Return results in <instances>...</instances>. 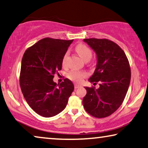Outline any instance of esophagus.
I'll return each mask as SVG.
<instances>
[{
	"mask_svg": "<svg viewBox=\"0 0 148 148\" xmlns=\"http://www.w3.org/2000/svg\"><path fill=\"white\" fill-rule=\"evenodd\" d=\"M80 87H81V86L80 85H79V84H74V88L75 89H77V88H80Z\"/></svg>",
	"mask_w": 148,
	"mask_h": 148,
	"instance_id": "34e87169",
	"label": "esophagus"
}]
</instances>
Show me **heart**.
I'll use <instances>...</instances> for the list:
<instances>
[{"label":"heart","mask_w":148,"mask_h":148,"mask_svg":"<svg viewBox=\"0 0 148 148\" xmlns=\"http://www.w3.org/2000/svg\"><path fill=\"white\" fill-rule=\"evenodd\" d=\"M76 50L81 58L85 60L88 58H91L92 57V51L87 46L83 44H80L76 46ZM68 56V53H66L62 58V65L64 66L66 64V61ZM87 76V73L85 72L79 71V70H72L68 74V78L76 82H81L84 78Z\"/></svg>","instance_id":"obj_1"}]
</instances>
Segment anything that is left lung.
<instances>
[{
  "label": "left lung",
  "mask_w": 148,
  "mask_h": 148,
  "mask_svg": "<svg viewBox=\"0 0 148 148\" xmlns=\"http://www.w3.org/2000/svg\"><path fill=\"white\" fill-rule=\"evenodd\" d=\"M83 40L95 52L97 58L96 69L88 81L100 83L98 89L85 87L87 93L83 106L92 116L105 118L118 110L126 95L131 79L129 62L125 52L114 42L98 38Z\"/></svg>",
  "instance_id": "8db88e82"
}]
</instances>
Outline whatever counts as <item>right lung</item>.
<instances>
[{
    "instance_id": "right-lung-1",
    "label": "right lung",
    "mask_w": 148,
    "mask_h": 148,
    "mask_svg": "<svg viewBox=\"0 0 148 148\" xmlns=\"http://www.w3.org/2000/svg\"><path fill=\"white\" fill-rule=\"evenodd\" d=\"M72 42L45 38L23 55L20 76L22 92L30 108L45 118L63 111L74 89L68 78L60 84L53 81L54 74L62 69V58Z\"/></svg>"
}]
</instances>
